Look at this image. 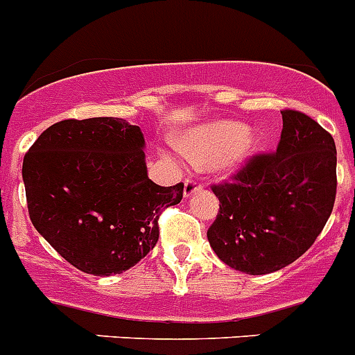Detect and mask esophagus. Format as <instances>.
<instances>
[{
	"label": "esophagus",
	"mask_w": 355,
	"mask_h": 355,
	"mask_svg": "<svg viewBox=\"0 0 355 355\" xmlns=\"http://www.w3.org/2000/svg\"><path fill=\"white\" fill-rule=\"evenodd\" d=\"M201 190V184H199L198 180H187L184 181V189H183V196L184 198H190L196 192Z\"/></svg>",
	"instance_id": "obj_1"
}]
</instances>
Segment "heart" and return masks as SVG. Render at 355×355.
<instances>
[{"instance_id": "1", "label": "heart", "mask_w": 355, "mask_h": 355, "mask_svg": "<svg viewBox=\"0 0 355 355\" xmlns=\"http://www.w3.org/2000/svg\"><path fill=\"white\" fill-rule=\"evenodd\" d=\"M250 127L241 122H214L187 132L183 138V154L193 165L211 166L226 163L241 166L257 153L259 144L248 140Z\"/></svg>"}]
</instances>
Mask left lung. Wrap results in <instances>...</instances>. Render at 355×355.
<instances>
[{"instance_id":"8db88e82","label":"left lung","mask_w":355,"mask_h":355,"mask_svg":"<svg viewBox=\"0 0 355 355\" xmlns=\"http://www.w3.org/2000/svg\"><path fill=\"white\" fill-rule=\"evenodd\" d=\"M277 153L253 156L232 183L214 184L219 214L207 237L224 264L266 275L313 246L336 199L334 138L307 114L282 111Z\"/></svg>"}]
</instances>
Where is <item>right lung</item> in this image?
Instances as JSON below:
<instances>
[{
    "label": "right lung",
    "mask_w": 355,
    "mask_h": 355,
    "mask_svg": "<svg viewBox=\"0 0 355 355\" xmlns=\"http://www.w3.org/2000/svg\"><path fill=\"white\" fill-rule=\"evenodd\" d=\"M138 125L113 116L50 125L23 159L30 220L71 266L95 277L131 269L159 237L183 183L148 180Z\"/></svg>",
    "instance_id": "add662e5"
}]
</instances>
